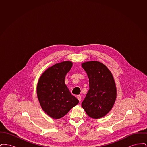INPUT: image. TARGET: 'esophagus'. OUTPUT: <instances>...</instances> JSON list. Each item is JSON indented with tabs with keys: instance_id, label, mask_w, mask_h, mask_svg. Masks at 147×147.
Here are the masks:
<instances>
[{
	"instance_id": "obj_1",
	"label": "esophagus",
	"mask_w": 147,
	"mask_h": 147,
	"mask_svg": "<svg viewBox=\"0 0 147 147\" xmlns=\"http://www.w3.org/2000/svg\"><path fill=\"white\" fill-rule=\"evenodd\" d=\"M77 98L78 99V100L79 101V102H80L81 101V100H82V98H81V96H80V95H78L77 96Z\"/></svg>"
}]
</instances>
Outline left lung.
<instances>
[{"instance_id":"obj_1","label":"left lung","mask_w":147,"mask_h":147,"mask_svg":"<svg viewBox=\"0 0 147 147\" xmlns=\"http://www.w3.org/2000/svg\"><path fill=\"white\" fill-rule=\"evenodd\" d=\"M89 78V90L82 104L87 115L92 119L101 118L111 110L116 98V87L112 73L98 61L82 63Z\"/></svg>"}]
</instances>
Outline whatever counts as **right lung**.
Returning a JSON list of instances; mask_svg holds the SVG:
<instances>
[{
  "label": "right lung",
  "instance_id": "right-lung-1",
  "mask_svg": "<svg viewBox=\"0 0 147 147\" xmlns=\"http://www.w3.org/2000/svg\"><path fill=\"white\" fill-rule=\"evenodd\" d=\"M73 63H57L45 70L38 80L37 95L42 110L51 117H63L79 101L70 94L64 83L66 74Z\"/></svg>",
  "mask_w": 147,
  "mask_h": 147
}]
</instances>
